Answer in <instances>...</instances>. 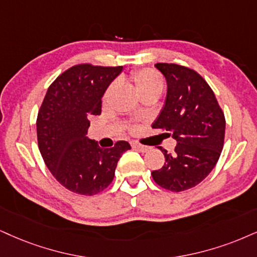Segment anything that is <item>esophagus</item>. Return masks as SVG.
Returning <instances> with one entry per match:
<instances>
[{
    "label": "esophagus",
    "instance_id": "esophagus-1",
    "mask_svg": "<svg viewBox=\"0 0 257 257\" xmlns=\"http://www.w3.org/2000/svg\"><path fill=\"white\" fill-rule=\"evenodd\" d=\"M131 144H132V148L136 149V150L141 151V153H147L149 149H150L149 147H145V145H142V144L137 143V142H132Z\"/></svg>",
    "mask_w": 257,
    "mask_h": 257
}]
</instances>
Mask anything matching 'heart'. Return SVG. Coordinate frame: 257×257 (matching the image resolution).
Segmentation results:
<instances>
[{
    "label": "heart",
    "instance_id": "heart-1",
    "mask_svg": "<svg viewBox=\"0 0 257 257\" xmlns=\"http://www.w3.org/2000/svg\"><path fill=\"white\" fill-rule=\"evenodd\" d=\"M131 78L136 85V89H137L138 94L141 95V96L149 93L161 94V91H162V77H161L155 70H151V69H139V70H136L134 74H132ZM112 89L113 85L108 87V89L104 93V100L109 96Z\"/></svg>",
    "mask_w": 257,
    "mask_h": 257
}]
</instances>
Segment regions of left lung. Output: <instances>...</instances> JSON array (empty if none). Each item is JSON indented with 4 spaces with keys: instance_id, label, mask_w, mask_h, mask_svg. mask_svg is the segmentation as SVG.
<instances>
[{
    "instance_id": "left-lung-1",
    "label": "left lung",
    "mask_w": 257,
    "mask_h": 257,
    "mask_svg": "<svg viewBox=\"0 0 257 257\" xmlns=\"http://www.w3.org/2000/svg\"><path fill=\"white\" fill-rule=\"evenodd\" d=\"M167 81L164 107L153 128L177 142L175 153L160 148L166 163L151 173L164 189L182 192L199 185L216 166L223 150L225 116L213 90L193 69L157 63Z\"/></svg>"
}]
</instances>
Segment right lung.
<instances>
[{"label":"right lung","mask_w":257,"mask_h":257,"mask_svg":"<svg viewBox=\"0 0 257 257\" xmlns=\"http://www.w3.org/2000/svg\"><path fill=\"white\" fill-rule=\"evenodd\" d=\"M122 66L78 64L53 81L38 112V147L53 177L81 195L102 192L113 181L125 141L102 149L87 137L89 119L100 115L101 99Z\"/></svg>","instance_id":"obj_1"}]
</instances>
